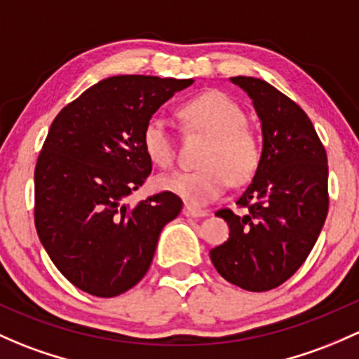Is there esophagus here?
I'll return each mask as SVG.
<instances>
[{
    "instance_id": "esophagus-1",
    "label": "esophagus",
    "mask_w": 359,
    "mask_h": 359,
    "mask_svg": "<svg viewBox=\"0 0 359 359\" xmlns=\"http://www.w3.org/2000/svg\"><path fill=\"white\" fill-rule=\"evenodd\" d=\"M182 213L186 215V217H194V218H198V217H206V215H208V211L206 210H199V208H194V206H184V210H182Z\"/></svg>"
}]
</instances>
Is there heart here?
Wrapping results in <instances>:
<instances>
[{"label":"heart","mask_w":359,"mask_h":359,"mask_svg":"<svg viewBox=\"0 0 359 359\" xmlns=\"http://www.w3.org/2000/svg\"><path fill=\"white\" fill-rule=\"evenodd\" d=\"M179 115L191 130L210 135V141L201 154L203 167L160 177L161 189L180 196L189 205L203 206L225 194L232 179L246 182L255 175L259 165L258 141L244 127V111L229 96L217 90L205 93L184 103ZM142 148L156 167H172L175 142L160 116H151L146 122Z\"/></svg>","instance_id":"1"}]
</instances>
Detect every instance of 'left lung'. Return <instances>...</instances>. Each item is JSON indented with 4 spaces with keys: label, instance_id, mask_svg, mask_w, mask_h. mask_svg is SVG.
Here are the masks:
<instances>
[{
    "label": "left lung",
    "instance_id": "left-lung-1",
    "mask_svg": "<svg viewBox=\"0 0 359 359\" xmlns=\"http://www.w3.org/2000/svg\"><path fill=\"white\" fill-rule=\"evenodd\" d=\"M258 113L263 151L255 179L237 199L246 213L224 208L229 239L210 251L218 273L251 292L278 287L315 246L329 211L327 153L299 104L255 77H230Z\"/></svg>",
    "mask_w": 359,
    "mask_h": 359
}]
</instances>
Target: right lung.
Listing matches in <instances>:
<instances>
[{
  "label": "right lung",
  "instance_id": "add662e5",
  "mask_svg": "<svg viewBox=\"0 0 359 359\" xmlns=\"http://www.w3.org/2000/svg\"><path fill=\"white\" fill-rule=\"evenodd\" d=\"M192 79L116 75L53 120L34 172V222L51 262L75 287L115 297L146 275L161 229L182 210L165 191L127 205L151 173L142 130Z\"/></svg>",
  "mask_w": 359,
  "mask_h": 359
}]
</instances>
